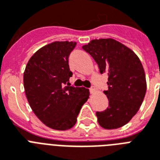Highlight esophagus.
<instances>
[{
    "label": "esophagus",
    "mask_w": 160,
    "mask_h": 160,
    "mask_svg": "<svg viewBox=\"0 0 160 160\" xmlns=\"http://www.w3.org/2000/svg\"><path fill=\"white\" fill-rule=\"evenodd\" d=\"M90 94H94L95 92V88L93 87V86L91 88H90Z\"/></svg>",
    "instance_id": "34e87169"
}]
</instances>
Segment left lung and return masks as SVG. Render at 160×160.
I'll list each match as a JSON object with an SVG mask.
<instances>
[{"label": "left lung", "mask_w": 160, "mask_h": 160, "mask_svg": "<svg viewBox=\"0 0 160 160\" xmlns=\"http://www.w3.org/2000/svg\"><path fill=\"white\" fill-rule=\"evenodd\" d=\"M83 50L97 63L100 74H108L109 100L105 111L96 112L98 123L106 129L124 126L135 115L146 93L145 73L134 51L114 39L92 40Z\"/></svg>", "instance_id": "8db88e82"}]
</instances>
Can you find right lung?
<instances>
[{
	"mask_svg": "<svg viewBox=\"0 0 160 160\" xmlns=\"http://www.w3.org/2000/svg\"><path fill=\"white\" fill-rule=\"evenodd\" d=\"M76 46L73 41H55L41 47L29 60L24 72L25 92L38 119L49 128H72L90 91L69 86L72 72L69 55Z\"/></svg>",
	"mask_w": 160,
	"mask_h": 160,
	"instance_id": "add662e5",
	"label": "right lung"
}]
</instances>
